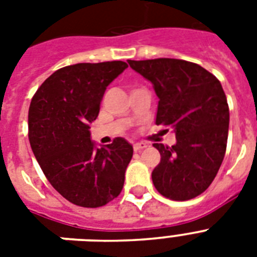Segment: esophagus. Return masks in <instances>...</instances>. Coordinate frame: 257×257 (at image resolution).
Instances as JSON below:
<instances>
[{"label":"esophagus","mask_w":257,"mask_h":257,"mask_svg":"<svg viewBox=\"0 0 257 257\" xmlns=\"http://www.w3.org/2000/svg\"><path fill=\"white\" fill-rule=\"evenodd\" d=\"M144 148H147V144H145V143H136V144L133 145V149H135V151H141V149H144Z\"/></svg>","instance_id":"34e87169"}]
</instances>
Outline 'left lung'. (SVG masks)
Here are the masks:
<instances>
[{"mask_svg": "<svg viewBox=\"0 0 257 257\" xmlns=\"http://www.w3.org/2000/svg\"><path fill=\"white\" fill-rule=\"evenodd\" d=\"M128 64L155 86L156 124L176 133L172 147L153 144L161 155L152 172L155 187L176 201L201 195L217 175L227 149L229 108L223 86L203 66L185 60H128Z\"/></svg>", "mask_w": 257, "mask_h": 257, "instance_id": "left-lung-1", "label": "left lung"}]
</instances>
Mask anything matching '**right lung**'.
<instances>
[{"label": "right lung", "mask_w": 257, "mask_h": 257, "mask_svg": "<svg viewBox=\"0 0 257 257\" xmlns=\"http://www.w3.org/2000/svg\"><path fill=\"white\" fill-rule=\"evenodd\" d=\"M128 68L124 61L64 66L34 93L28 126L34 156L52 187L72 204L102 207L122 191L132 145L116 137L94 148L89 122L97 118L105 89Z\"/></svg>", "instance_id": "obj_1"}]
</instances>
